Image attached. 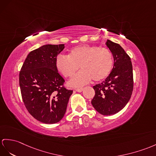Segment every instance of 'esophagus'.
I'll return each mask as SVG.
<instances>
[{
  "mask_svg": "<svg viewBox=\"0 0 156 156\" xmlns=\"http://www.w3.org/2000/svg\"><path fill=\"white\" fill-rule=\"evenodd\" d=\"M75 90L78 93H81L83 90V88H78V89H75Z\"/></svg>",
  "mask_w": 156,
  "mask_h": 156,
  "instance_id": "esophagus-1",
  "label": "esophagus"
}]
</instances>
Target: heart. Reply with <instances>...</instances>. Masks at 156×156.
I'll list each match as a JSON object with an SVG mask.
<instances>
[{"instance_id": "b5f03b06", "label": "heart", "mask_w": 156, "mask_h": 156, "mask_svg": "<svg viewBox=\"0 0 156 156\" xmlns=\"http://www.w3.org/2000/svg\"><path fill=\"white\" fill-rule=\"evenodd\" d=\"M55 65L57 70L66 77H72L80 66L82 70L69 82L70 86L79 87L92 79L100 81L107 77L112 69L113 57L111 51L105 48L83 45L72 48L67 56L57 55Z\"/></svg>"}]
</instances>
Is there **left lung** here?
I'll return each instance as SVG.
<instances>
[{
	"instance_id": "8db88e82",
	"label": "left lung",
	"mask_w": 156,
	"mask_h": 156,
	"mask_svg": "<svg viewBox=\"0 0 156 156\" xmlns=\"http://www.w3.org/2000/svg\"><path fill=\"white\" fill-rule=\"evenodd\" d=\"M105 44L112 53L114 66L105 80L93 87L95 94L91 104L98 112L108 116L119 112L126 105L134 82L130 57L119 44L107 40Z\"/></svg>"
}]
</instances>
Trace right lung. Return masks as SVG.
<instances>
[{
  "instance_id": "add662e5",
  "label": "right lung",
  "mask_w": 156,
  "mask_h": 156,
  "mask_svg": "<svg viewBox=\"0 0 156 156\" xmlns=\"http://www.w3.org/2000/svg\"><path fill=\"white\" fill-rule=\"evenodd\" d=\"M64 44L44 45L27 55L19 74L22 100L34 119L54 124L63 119L73 90L63 86L65 80L57 70L55 58Z\"/></svg>"
}]
</instances>
